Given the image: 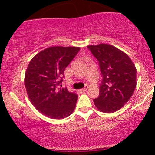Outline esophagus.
<instances>
[{
    "label": "esophagus",
    "mask_w": 155,
    "mask_h": 155,
    "mask_svg": "<svg viewBox=\"0 0 155 155\" xmlns=\"http://www.w3.org/2000/svg\"><path fill=\"white\" fill-rule=\"evenodd\" d=\"M86 91H87V87H84V88L80 89V90H79V91H80L81 93H84V92H85Z\"/></svg>",
    "instance_id": "1"
}]
</instances>
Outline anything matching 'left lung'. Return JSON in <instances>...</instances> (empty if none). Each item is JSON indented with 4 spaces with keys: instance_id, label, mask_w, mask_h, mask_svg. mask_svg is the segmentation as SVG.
<instances>
[{
    "instance_id": "8db88e82",
    "label": "left lung",
    "mask_w": 155,
    "mask_h": 155,
    "mask_svg": "<svg viewBox=\"0 0 155 155\" xmlns=\"http://www.w3.org/2000/svg\"><path fill=\"white\" fill-rule=\"evenodd\" d=\"M99 61L103 80L99 97L94 100L100 111L111 113L128 102L137 86V69L129 56L105 43L87 46Z\"/></svg>"
}]
</instances>
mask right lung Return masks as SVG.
Segmentation results:
<instances>
[{
  "label": "right lung",
  "mask_w": 155,
  "mask_h": 155,
  "mask_svg": "<svg viewBox=\"0 0 155 155\" xmlns=\"http://www.w3.org/2000/svg\"><path fill=\"white\" fill-rule=\"evenodd\" d=\"M79 49L74 46H51L36 54L28 66L25 76L28 96L34 107L48 118L61 119L74 111L78 95L57 86Z\"/></svg>",
  "instance_id": "add662e5"
}]
</instances>
